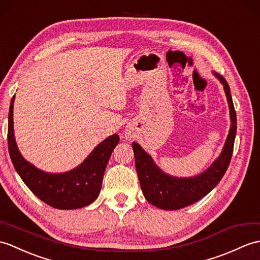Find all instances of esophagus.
<instances>
[{"instance_id": "1", "label": "esophagus", "mask_w": 260, "mask_h": 260, "mask_svg": "<svg viewBox=\"0 0 260 260\" xmlns=\"http://www.w3.org/2000/svg\"><path fill=\"white\" fill-rule=\"evenodd\" d=\"M126 138H132V134H131V132H127V133H126Z\"/></svg>"}]
</instances>
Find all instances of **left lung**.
<instances>
[{
    "mask_svg": "<svg viewBox=\"0 0 260 260\" xmlns=\"http://www.w3.org/2000/svg\"><path fill=\"white\" fill-rule=\"evenodd\" d=\"M213 73L224 86L232 124L224 148L212 166L194 177H174L162 172L155 164L150 155L145 152L137 143L134 142L132 144L135 155L136 172L143 194L146 201L156 207L166 210H176L196 203L206 196L220 182L231 162L237 131L236 112H235L231 88L227 81L216 72Z\"/></svg>",
    "mask_w": 260,
    "mask_h": 260,
    "instance_id": "obj_1",
    "label": "left lung"
}]
</instances>
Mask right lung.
<instances>
[{
	"label": "right lung",
	"mask_w": 260,
	"mask_h": 260,
	"mask_svg": "<svg viewBox=\"0 0 260 260\" xmlns=\"http://www.w3.org/2000/svg\"><path fill=\"white\" fill-rule=\"evenodd\" d=\"M13 96L9 111L8 144L12 162L17 174L35 196L57 209H76L98 198L106 165L119 136L114 134L100 143L80 166L61 174L46 173L36 168L21 155L16 146L13 127Z\"/></svg>",
	"instance_id": "right-lung-1"
}]
</instances>
